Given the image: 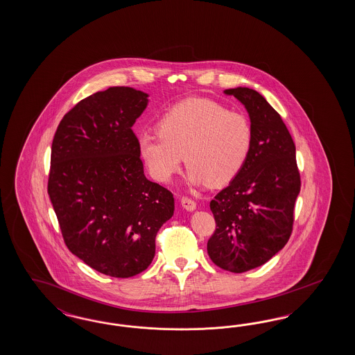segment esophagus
Segmentation results:
<instances>
[{"mask_svg":"<svg viewBox=\"0 0 355 355\" xmlns=\"http://www.w3.org/2000/svg\"><path fill=\"white\" fill-rule=\"evenodd\" d=\"M181 205H182L183 208L187 209V211H193V209L196 208L195 200H193V199L189 198V196H182V198H181Z\"/></svg>","mask_w":355,"mask_h":355,"instance_id":"esophagus-1","label":"esophagus"}]
</instances>
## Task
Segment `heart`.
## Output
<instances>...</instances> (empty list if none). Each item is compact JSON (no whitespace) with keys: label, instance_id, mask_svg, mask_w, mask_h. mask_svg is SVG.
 <instances>
[{"label":"heart","instance_id":"1","mask_svg":"<svg viewBox=\"0 0 355 355\" xmlns=\"http://www.w3.org/2000/svg\"><path fill=\"white\" fill-rule=\"evenodd\" d=\"M159 134H141L139 152L150 175L168 182L189 166L193 183L220 187L241 172L251 148L248 119L208 98H189L174 105L157 125Z\"/></svg>","mask_w":355,"mask_h":355}]
</instances>
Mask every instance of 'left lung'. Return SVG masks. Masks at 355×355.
I'll use <instances>...</instances> for the list:
<instances>
[{"label": "left lung", "mask_w": 355, "mask_h": 355, "mask_svg": "<svg viewBox=\"0 0 355 355\" xmlns=\"http://www.w3.org/2000/svg\"><path fill=\"white\" fill-rule=\"evenodd\" d=\"M225 94L248 109L252 140L241 172L211 200L216 230L207 250L217 267L243 273L288 243L301 174L291 132L268 101L248 87Z\"/></svg>", "instance_id": "1"}]
</instances>
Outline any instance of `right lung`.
I'll return each mask as SVG.
<instances>
[{
	"mask_svg": "<svg viewBox=\"0 0 355 355\" xmlns=\"http://www.w3.org/2000/svg\"><path fill=\"white\" fill-rule=\"evenodd\" d=\"M147 94L110 87L80 100L61 119L51 153L48 193L64 245L97 272L128 279L155 257L173 193L150 182L132 131Z\"/></svg>",
	"mask_w": 355,
	"mask_h": 355,
	"instance_id": "add662e5",
	"label": "right lung"
}]
</instances>
